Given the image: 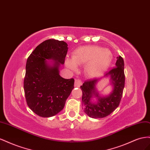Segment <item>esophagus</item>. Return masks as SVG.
Returning a JSON list of instances; mask_svg holds the SVG:
<instances>
[{
    "mask_svg": "<svg viewBox=\"0 0 150 150\" xmlns=\"http://www.w3.org/2000/svg\"><path fill=\"white\" fill-rule=\"evenodd\" d=\"M81 85H82V82H81V80L80 79H76L75 80V87H80L81 86Z\"/></svg>",
    "mask_w": 150,
    "mask_h": 150,
    "instance_id": "34e87169",
    "label": "esophagus"
}]
</instances>
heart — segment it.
<instances>
[{"instance_id": "heart-1", "label": "heart", "mask_w": 150, "mask_h": 150, "mask_svg": "<svg viewBox=\"0 0 150 150\" xmlns=\"http://www.w3.org/2000/svg\"><path fill=\"white\" fill-rule=\"evenodd\" d=\"M112 58V53L108 49L94 45L84 46L73 52L71 59H67L66 65L75 70L76 65L85 64V74L88 77L93 78L103 74L109 66Z\"/></svg>"}]
</instances>
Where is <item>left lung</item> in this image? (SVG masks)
I'll use <instances>...</instances> for the list:
<instances>
[{
	"instance_id": "left-lung-1",
	"label": "left lung",
	"mask_w": 150,
	"mask_h": 150,
	"mask_svg": "<svg viewBox=\"0 0 150 150\" xmlns=\"http://www.w3.org/2000/svg\"><path fill=\"white\" fill-rule=\"evenodd\" d=\"M125 63L121 57H117L115 67L104 74L105 77H110L113 86L112 92L105 97L99 96L96 91V85L99 79H93L87 80L80 88L82 91V105L85 113L94 119L103 118L108 116L116 109L120 103L125 87ZM93 96L98 98L96 103H93Z\"/></svg>"
}]
</instances>
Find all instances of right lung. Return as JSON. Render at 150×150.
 Segmentation results:
<instances>
[{"label":"right lung","instance_id":"1","mask_svg":"<svg viewBox=\"0 0 150 150\" xmlns=\"http://www.w3.org/2000/svg\"><path fill=\"white\" fill-rule=\"evenodd\" d=\"M68 45L63 41L47 40L38 45L27 59L24 90L29 108L42 117L53 116L63 109L74 88V79L59 74L64 64ZM47 59L54 61L50 65Z\"/></svg>","mask_w":150,"mask_h":150}]
</instances>
